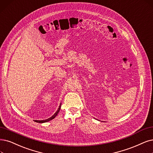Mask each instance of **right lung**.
Here are the masks:
<instances>
[{
	"mask_svg": "<svg viewBox=\"0 0 153 153\" xmlns=\"http://www.w3.org/2000/svg\"><path fill=\"white\" fill-rule=\"evenodd\" d=\"M60 107H61V103H60V106H59V108H58L57 111H56L55 113V114H54V115H52L50 118H47V119L43 120H35V122H38V123H45V122H48V121H50V120H51L53 119V118H54L56 115H57V114H59V111H60Z\"/></svg>",
	"mask_w": 153,
	"mask_h": 153,
	"instance_id": "right-lung-1",
	"label": "right lung"
}]
</instances>
